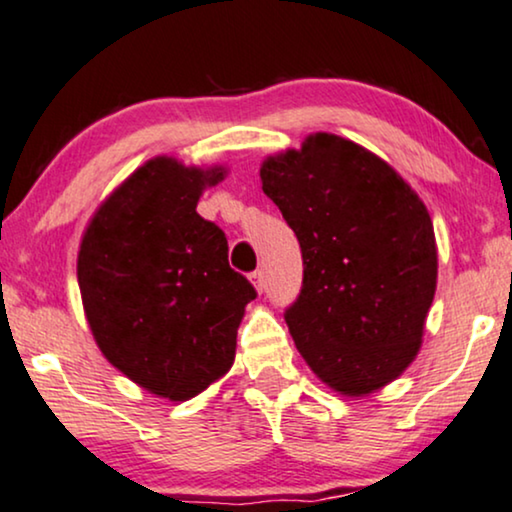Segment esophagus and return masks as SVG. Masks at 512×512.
<instances>
[{"label":"esophagus","instance_id":"1","mask_svg":"<svg viewBox=\"0 0 512 512\" xmlns=\"http://www.w3.org/2000/svg\"><path fill=\"white\" fill-rule=\"evenodd\" d=\"M251 282H254V287H256L258 294H263V289H265V280H263V272H261V270H256L254 275H251Z\"/></svg>","mask_w":512,"mask_h":512}]
</instances>
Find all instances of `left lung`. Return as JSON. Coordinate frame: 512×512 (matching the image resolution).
I'll return each instance as SVG.
<instances>
[{"mask_svg":"<svg viewBox=\"0 0 512 512\" xmlns=\"http://www.w3.org/2000/svg\"><path fill=\"white\" fill-rule=\"evenodd\" d=\"M261 183L301 244L303 289L284 313L298 353L345 397L388 386L416 360L435 298L423 199L374 152L324 131L265 157Z\"/></svg>","mask_w":512,"mask_h":512,"instance_id":"left-lung-1","label":"left lung"}]
</instances>
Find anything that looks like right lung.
<instances>
[{
	"mask_svg": "<svg viewBox=\"0 0 512 512\" xmlns=\"http://www.w3.org/2000/svg\"><path fill=\"white\" fill-rule=\"evenodd\" d=\"M221 164L157 155L119 183L86 225L77 282L86 322L112 367L185 402L228 374L256 291L228 263V240L197 214Z\"/></svg>",
	"mask_w": 512,
	"mask_h": 512,
	"instance_id": "obj_1",
	"label": "right lung"
}]
</instances>
